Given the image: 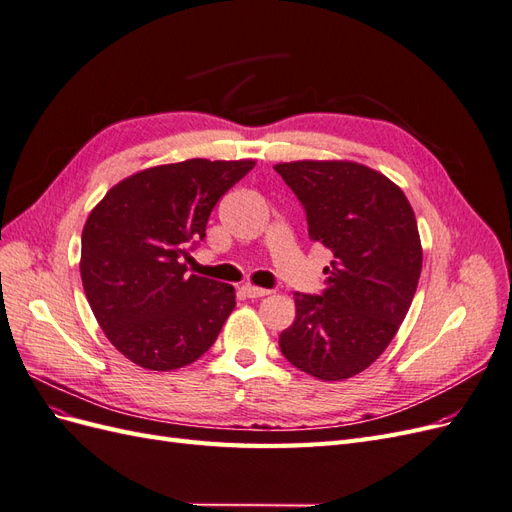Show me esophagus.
<instances>
[{"label": "esophagus", "mask_w": 512, "mask_h": 512, "mask_svg": "<svg viewBox=\"0 0 512 512\" xmlns=\"http://www.w3.org/2000/svg\"><path fill=\"white\" fill-rule=\"evenodd\" d=\"M243 294L247 299H260V297H267V294L271 292V290H267V288H258V286H252V284H245L243 288Z\"/></svg>", "instance_id": "obj_1"}]
</instances>
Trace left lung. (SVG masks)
<instances>
[{
	"label": "left lung",
	"mask_w": 512,
	"mask_h": 512,
	"mask_svg": "<svg viewBox=\"0 0 512 512\" xmlns=\"http://www.w3.org/2000/svg\"><path fill=\"white\" fill-rule=\"evenodd\" d=\"M307 235L333 252L320 294L294 292L280 350L318 380L361 374L404 322L423 267L414 211L393 181L354 162L277 164Z\"/></svg>",
	"instance_id": "1"
}]
</instances>
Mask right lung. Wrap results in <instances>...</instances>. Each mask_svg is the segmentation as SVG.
<instances>
[{
  "label": "right lung",
  "mask_w": 512,
  "mask_h": 512,
  "mask_svg": "<svg viewBox=\"0 0 512 512\" xmlns=\"http://www.w3.org/2000/svg\"><path fill=\"white\" fill-rule=\"evenodd\" d=\"M252 160H185L117 183L89 213L81 277L104 335L126 359L153 371L194 363L235 309V288L190 275L218 200Z\"/></svg>",
  "instance_id": "right-lung-1"
}]
</instances>
